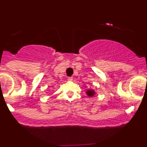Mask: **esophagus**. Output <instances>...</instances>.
<instances>
[{
  "mask_svg": "<svg viewBox=\"0 0 147 147\" xmlns=\"http://www.w3.org/2000/svg\"><path fill=\"white\" fill-rule=\"evenodd\" d=\"M67 80H68V81H72L73 77H67Z\"/></svg>",
  "mask_w": 147,
  "mask_h": 147,
  "instance_id": "1",
  "label": "esophagus"
}]
</instances>
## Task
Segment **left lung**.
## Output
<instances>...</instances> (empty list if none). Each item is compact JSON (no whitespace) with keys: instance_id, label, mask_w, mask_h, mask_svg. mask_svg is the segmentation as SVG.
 Listing matches in <instances>:
<instances>
[{"instance_id":"8db88e82","label":"left lung","mask_w":147,"mask_h":147,"mask_svg":"<svg viewBox=\"0 0 147 147\" xmlns=\"http://www.w3.org/2000/svg\"><path fill=\"white\" fill-rule=\"evenodd\" d=\"M87 94L89 96H93V95H94V91H93V90H88V91H87Z\"/></svg>"}]
</instances>
